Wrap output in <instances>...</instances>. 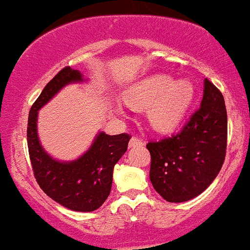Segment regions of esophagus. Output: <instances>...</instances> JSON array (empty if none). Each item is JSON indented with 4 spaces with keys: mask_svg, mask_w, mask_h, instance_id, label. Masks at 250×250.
Masks as SVG:
<instances>
[{
    "mask_svg": "<svg viewBox=\"0 0 250 250\" xmlns=\"http://www.w3.org/2000/svg\"><path fill=\"white\" fill-rule=\"evenodd\" d=\"M140 145H144V141L141 140L140 138H138V136H132V138L130 139V143H129L130 147L140 146Z\"/></svg>",
    "mask_w": 250,
    "mask_h": 250,
    "instance_id": "34e87169",
    "label": "esophagus"
}]
</instances>
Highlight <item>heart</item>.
<instances>
[{"mask_svg":"<svg viewBox=\"0 0 250 250\" xmlns=\"http://www.w3.org/2000/svg\"><path fill=\"white\" fill-rule=\"evenodd\" d=\"M195 96V87L188 80L174 81L164 74L152 75L125 91L132 106H147L149 120L159 130L173 129L184 118Z\"/></svg>","mask_w":250,"mask_h":250,"instance_id":"b5f03b06","label":"heart"}]
</instances>
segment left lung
<instances>
[{"instance_id": "left-lung-1", "label": "left lung", "mask_w": 250, "mask_h": 250, "mask_svg": "<svg viewBox=\"0 0 250 250\" xmlns=\"http://www.w3.org/2000/svg\"><path fill=\"white\" fill-rule=\"evenodd\" d=\"M227 138L224 98L205 79L202 106L182 130L146 144L151 156L150 180L154 189L170 203L187 202L202 194L222 169Z\"/></svg>"}]
</instances>
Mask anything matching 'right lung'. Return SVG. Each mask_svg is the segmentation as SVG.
Wrapping results in <instances>:
<instances>
[{"label":"right lung","instance_id":"1","mask_svg":"<svg viewBox=\"0 0 250 250\" xmlns=\"http://www.w3.org/2000/svg\"><path fill=\"white\" fill-rule=\"evenodd\" d=\"M83 80L79 70L66 66L45 86L31 106L27 123V146L34 175L40 188L62 207L75 211L96 210L104 204L112 184L115 164L127 150L131 135L100 132L89 151L71 163H60L43 151L37 138V111L61 87Z\"/></svg>","mask_w":250,"mask_h":250}]
</instances>
